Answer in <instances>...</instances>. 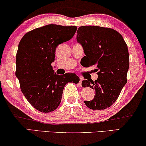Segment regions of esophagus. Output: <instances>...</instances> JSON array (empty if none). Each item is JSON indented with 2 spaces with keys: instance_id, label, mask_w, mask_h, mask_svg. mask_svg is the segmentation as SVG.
Wrapping results in <instances>:
<instances>
[{
  "instance_id": "obj_1",
  "label": "esophagus",
  "mask_w": 146,
  "mask_h": 146,
  "mask_svg": "<svg viewBox=\"0 0 146 146\" xmlns=\"http://www.w3.org/2000/svg\"><path fill=\"white\" fill-rule=\"evenodd\" d=\"M82 81H83V78L82 77H80L79 78V85H81V83H82Z\"/></svg>"
}]
</instances>
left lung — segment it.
<instances>
[{"instance_id":"8db88e82","label":"left lung","mask_w":146,"mask_h":146,"mask_svg":"<svg viewBox=\"0 0 146 146\" xmlns=\"http://www.w3.org/2000/svg\"><path fill=\"white\" fill-rule=\"evenodd\" d=\"M77 41L83 46L88 67L96 65L95 81L84 80L83 87L94 89V97L84 101L92 110H104L112 106L127 83L129 69L128 46L120 33L112 28L96 26H81Z\"/></svg>"}]
</instances>
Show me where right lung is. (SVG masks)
<instances>
[{
	"label": "right lung",
	"mask_w": 146,
	"mask_h": 146,
	"mask_svg": "<svg viewBox=\"0 0 146 146\" xmlns=\"http://www.w3.org/2000/svg\"><path fill=\"white\" fill-rule=\"evenodd\" d=\"M77 28L48 24L26 33L18 44L16 76L24 96L39 111L55 110L60 104L65 85L79 82L76 74L57 75L52 66L57 46L71 40Z\"/></svg>",
	"instance_id": "1"
}]
</instances>
